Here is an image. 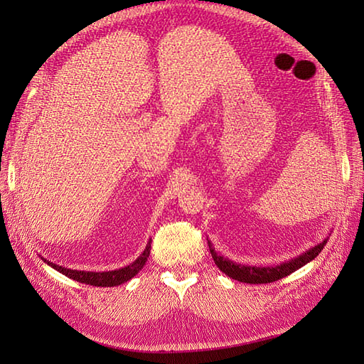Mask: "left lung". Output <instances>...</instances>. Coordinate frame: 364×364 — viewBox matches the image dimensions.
Segmentation results:
<instances>
[{
    "label": "left lung",
    "mask_w": 364,
    "mask_h": 364,
    "mask_svg": "<svg viewBox=\"0 0 364 364\" xmlns=\"http://www.w3.org/2000/svg\"><path fill=\"white\" fill-rule=\"evenodd\" d=\"M328 237L323 239L322 242H319L318 245L311 247L310 250H306L305 253L299 255L297 258H292L286 262H280L277 266H270V267H257V266H245V264H237V262H233L228 258H223L220 255H218L213 249L211 242L208 241V245H210V252L211 257L223 274L228 275L233 280L242 282V283H250V284H262V283H272L280 280L283 277H288L289 274L296 272L297 269H300L301 266H305L306 262H310L311 259H314L318 255L321 253V250L323 249V245L327 244Z\"/></svg>",
    "instance_id": "8db88e82"
}]
</instances>
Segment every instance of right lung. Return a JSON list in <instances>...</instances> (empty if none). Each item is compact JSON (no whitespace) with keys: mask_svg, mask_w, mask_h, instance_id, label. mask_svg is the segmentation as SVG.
<instances>
[{"mask_svg":"<svg viewBox=\"0 0 364 364\" xmlns=\"http://www.w3.org/2000/svg\"><path fill=\"white\" fill-rule=\"evenodd\" d=\"M150 250H151V241H149V244H146L141 257L131 262L129 266H125L117 270H109V272H86V270H73V269H67V267L54 264V262L46 261L45 258L42 259L53 269H56L58 272L64 274L65 277L72 278L75 282L86 283L90 286H119L122 283L131 280V278H133L139 270L145 266L146 258L150 257Z\"/></svg>","mask_w":364,"mask_h":364,"instance_id":"obj_1","label":"right lung"}]
</instances>
